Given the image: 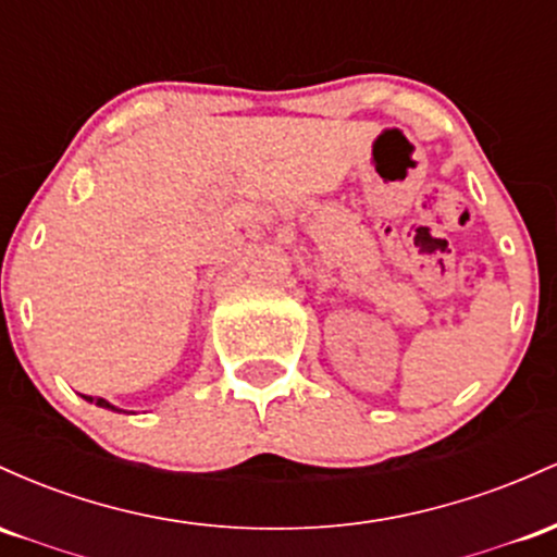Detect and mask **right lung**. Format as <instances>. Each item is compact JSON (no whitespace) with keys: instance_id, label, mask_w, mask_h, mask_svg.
Returning <instances> with one entry per match:
<instances>
[{"instance_id":"1","label":"right lung","mask_w":557,"mask_h":557,"mask_svg":"<svg viewBox=\"0 0 557 557\" xmlns=\"http://www.w3.org/2000/svg\"><path fill=\"white\" fill-rule=\"evenodd\" d=\"M84 399H89V403H97L99 408H108V410H115V413H121V408H115V405L108 403V399H102V397H97V399H94V397H86V395H84Z\"/></svg>"}]
</instances>
